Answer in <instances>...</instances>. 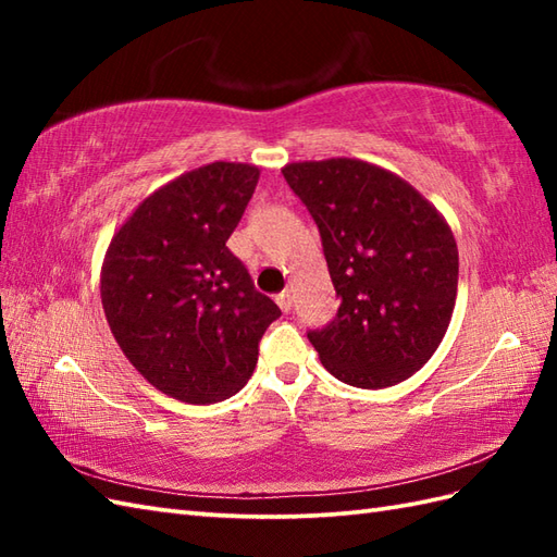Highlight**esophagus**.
<instances>
[{
  "label": "esophagus",
  "mask_w": 557,
  "mask_h": 557,
  "mask_svg": "<svg viewBox=\"0 0 557 557\" xmlns=\"http://www.w3.org/2000/svg\"><path fill=\"white\" fill-rule=\"evenodd\" d=\"M275 301H277V306L285 313H289L292 311V292L289 289H285V292H280L277 297H275Z\"/></svg>",
  "instance_id": "esophagus-1"
}]
</instances>
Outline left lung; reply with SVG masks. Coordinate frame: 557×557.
<instances>
[{
	"label": "left lung",
	"instance_id": "1",
	"mask_svg": "<svg viewBox=\"0 0 557 557\" xmlns=\"http://www.w3.org/2000/svg\"><path fill=\"white\" fill-rule=\"evenodd\" d=\"M282 174L323 239L337 315L309 339L337 381H407L441 345L457 299L453 230L417 188L357 158L289 162Z\"/></svg>",
	"mask_w": 557,
	"mask_h": 557
}]
</instances>
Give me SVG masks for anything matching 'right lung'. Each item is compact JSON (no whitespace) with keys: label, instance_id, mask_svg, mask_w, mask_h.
Returning a JSON list of instances; mask_svg holds the SVG:
<instances>
[{"label":"right lung","instance_id":"add662e5","mask_svg":"<svg viewBox=\"0 0 557 557\" xmlns=\"http://www.w3.org/2000/svg\"><path fill=\"white\" fill-rule=\"evenodd\" d=\"M260 170L210 162L160 186L114 232L100 297L116 345L160 393L212 405L246 385L280 318L227 239Z\"/></svg>","mask_w":557,"mask_h":557}]
</instances>
